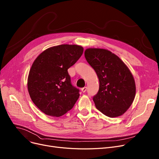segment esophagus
Listing matches in <instances>:
<instances>
[{
  "mask_svg": "<svg viewBox=\"0 0 159 159\" xmlns=\"http://www.w3.org/2000/svg\"><path fill=\"white\" fill-rule=\"evenodd\" d=\"M86 90H87V87H84V88H81V91L82 92H85Z\"/></svg>",
  "mask_w": 159,
  "mask_h": 159,
  "instance_id": "1",
  "label": "esophagus"
}]
</instances>
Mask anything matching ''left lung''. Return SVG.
<instances>
[{"label":"left lung","mask_w":159,"mask_h":159,"mask_svg":"<svg viewBox=\"0 0 159 159\" xmlns=\"http://www.w3.org/2000/svg\"><path fill=\"white\" fill-rule=\"evenodd\" d=\"M84 56L99 80V91L93 98L96 108L110 118L121 116L134 99L132 73L118 56L107 49L89 48Z\"/></svg>","instance_id":"1"}]
</instances>
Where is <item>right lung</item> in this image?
Wrapping results in <instances>:
<instances>
[{
	"label": "right lung",
	"instance_id": "right-lung-1",
	"mask_svg": "<svg viewBox=\"0 0 159 159\" xmlns=\"http://www.w3.org/2000/svg\"><path fill=\"white\" fill-rule=\"evenodd\" d=\"M77 45H60L49 48L34 60L27 86L30 98L44 114L60 117L70 110L79 98L67 70L83 53Z\"/></svg>",
	"mask_w": 159,
	"mask_h": 159
}]
</instances>
